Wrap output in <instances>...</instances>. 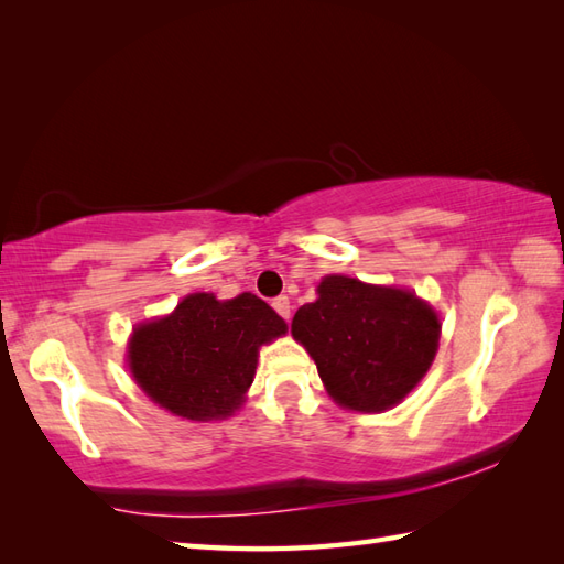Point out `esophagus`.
I'll return each mask as SVG.
<instances>
[{"label": "esophagus", "instance_id": "esophagus-1", "mask_svg": "<svg viewBox=\"0 0 564 564\" xmlns=\"http://www.w3.org/2000/svg\"><path fill=\"white\" fill-rule=\"evenodd\" d=\"M271 307L275 310V313H279L285 322H291V301L285 295H279V297H273V303H271Z\"/></svg>", "mask_w": 564, "mask_h": 564}]
</instances>
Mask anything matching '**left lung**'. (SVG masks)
<instances>
[{
    "instance_id": "left-lung-1",
    "label": "left lung",
    "mask_w": 564,
    "mask_h": 564,
    "mask_svg": "<svg viewBox=\"0 0 564 564\" xmlns=\"http://www.w3.org/2000/svg\"><path fill=\"white\" fill-rule=\"evenodd\" d=\"M319 297L293 317L291 332L315 358L341 406L382 412L398 404L434 361L441 322L410 291L327 275Z\"/></svg>"
}]
</instances>
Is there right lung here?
Returning a JSON list of instances; mask_svg holds the SVG:
<instances>
[{"label":"right lung","mask_w":564,"mask_h":564,"mask_svg":"<svg viewBox=\"0 0 564 564\" xmlns=\"http://www.w3.org/2000/svg\"><path fill=\"white\" fill-rule=\"evenodd\" d=\"M285 329V322L251 293L225 303L194 293L170 317L135 329L130 370L138 386L176 416L191 422L230 416L254 380L259 346Z\"/></svg>","instance_id":"1"}]
</instances>
